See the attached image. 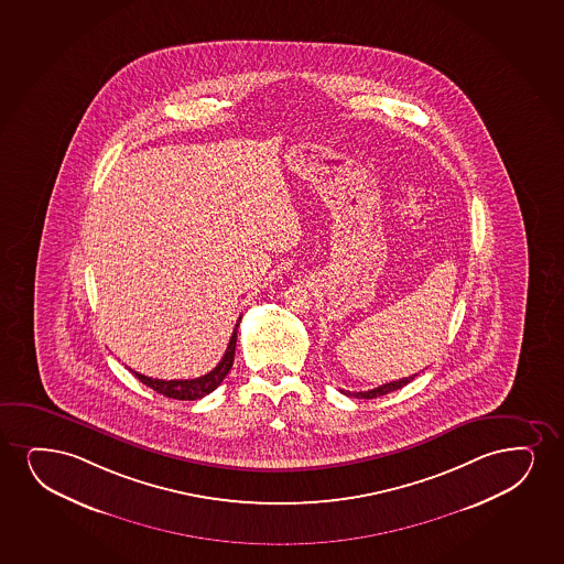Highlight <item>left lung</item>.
I'll use <instances>...</instances> for the list:
<instances>
[{
  "label": "left lung",
  "mask_w": 564,
  "mask_h": 564,
  "mask_svg": "<svg viewBox=\"0 0 564 564\" xmlns=\"http://www.w3.org/2000/svg\"><path fill=\"white\" fill-rule=\"evenodd\" d=\"M415 376H417V373L399 379V381H391V383H386V386L376 387V389H370V391L350 392L343 391V389H339V391H341L343 394H347V397H355V399H378V397H383L387 392L399 391L402 387L408 386L410 381H414Z\"/></svg>",
  "instance_id": "obj_1"
}]
</instances>
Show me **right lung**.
I'll use <instances>...</instances> for the list:
<instances>
[{"mask_svg": "<svg viewBox=\"0 0 564 564\" xmlns=\"http://www.w3.org/2000/svg\"><path fill=\"white\" fill-rule=\"evenodd\" d=\"M240 321H242V316L236 322L235 332H232V336H230V341H228V347L227 350H225V355H223L221 362L217 364L214 370L206 373V376H202V378L170 379V381H165V379L149 378V376H143V373L133 371L131 368H129V371H131L141 383L150 387V389H154V391L160 392V394H164L167 399H202V397H206V394H209V392L215 391L217 387L221 386L223 379L227 378L228 371L232 368V362H235L236 336H238V324H240Z\"/></svg>", "mask_w": 564, "mask_h": 564, "instance_id": "obj_1", "label": "right lung"}]
</instances>
